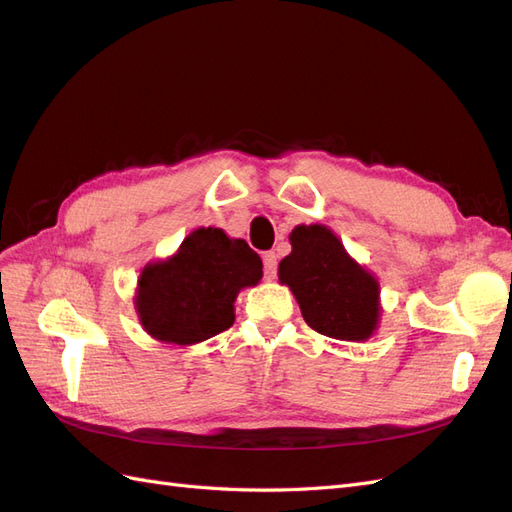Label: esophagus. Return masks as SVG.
I'll return each mask as SVG.
<instances>
[{
	"mask_svg": "<svg viewBox=\"0 0 512 512\" xmlns=\"http://www.w3.org/2000/svg\"><path fill=\"white\" fill-rule=\"evenodd\" d=\"M262 262H265V277H267V280H275V275H277V254L275 252H265V256H262Z\"/></svg>",
	"mask_w": 512,
	"mask_h": 512,
	"instance_id": "obj_1",
	"label": "esophagus"
}]
</instances>
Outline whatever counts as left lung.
Listing matches in <instances>:
<instances>
[{"label": "left lung", "mask_w": 512, "mask_h": 512, "mask_svg": "<svg viewBox=\"0 0 512 512\" xmlns=\"http://www.w3.org/2000/svg\"><path fill=\"white\" fill-rule=\"evenodd\" d=\"M292 252L280 262V282L290 286L305 322L333 339L363 342L378 324V282L346 254L320 224L297 226Z\"/></svg>", "instance_id": "1"}]
</instances>
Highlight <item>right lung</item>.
<instances>
[{"label": "right lung", "mask_w": 512, "mask_h": 512, "mask_svg": "<svg viewBox=\"0 0 512 512\" xmlns=\"http://www.w3.org/2000/svg\"><path fill=\"white\" fill-rule=\"evenodd\" d=\"M262 277V260L243 239L220 228H198L179 252L145 267L136 309L149 335L170 344H196L235 322L237 294Z\"/></svg>", "instance_id": "obj_1"}]
</instances>
